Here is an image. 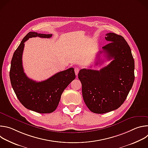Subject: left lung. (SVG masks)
Listing matches in <instances>:
<instances>
[{"label": "left lung", "mask_w": 148, "mask_h": 148, "mask_svg": "<svg viewBox=\"0 0 148 148\" xmlns=\"http://www.w3.org/2000/svg\"><path fill=\"white\" fill-rule=\"evenodd\" d=\"M52 36L32 32L27 33L14 52L9 73L12 87L21 103L27 109L41 114L51 113L56 110L61 91L75 78L73 68L58 72L40 82L30 79L24 72L22 56L25 42L32 37L48 38Z\"/></svg>", "instance_id": "left-lung-1"}]
</instances>
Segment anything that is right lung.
Segmentation results:
<instances>
[{"label":"right lung","instance_id":"right-lung-1","mask_svg":"<svg viewBox=\"0 0 148 148\" xmlns=\"http://www.w3.org/2000/svg\"><path fill=\"white\" fill-rule=\"evenodd\" d=\"M105 38L108 43L99 55L103 53L107 60L112 61L100 70L83 69L78 74L84 102L96 114L118 108L127 97L135 79L134 59L127 42L114 33L106 34Z\"/></svg>","mask_w":148,"mask_h":148}]
</instances>
